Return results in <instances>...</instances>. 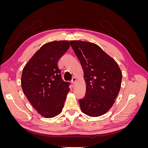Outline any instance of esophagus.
<instances>
[{
	"mask_svg": "<svg viewBox=\"0 0 148 148\" xmlns=\"http://www.w3.org/2000/svg\"><path fill=\"white\" fill-rule=\"evenodd\" d=\"M76 82H77V78H76L75 77H73L72 78V79H71V84H74L76 83Z\"/></svg>",
	"mask_w": 148,
	"mask_h": 148,
	"instance_id": "1",
	"label": "esophagus"
}]
</instances>
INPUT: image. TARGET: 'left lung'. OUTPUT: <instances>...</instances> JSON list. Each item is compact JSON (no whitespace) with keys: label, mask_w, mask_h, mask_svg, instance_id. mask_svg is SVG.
<instances>
[{"label":"left lung","mask_w":148,"mask_h":148,"mask_svg":"<svg viewBox=\"0 0 148 148\" xmlns=\"http://www.w3.org/2000/svg\"><path fill=\"white\" fill-rule=\"evenodd\" d=\"M70 42L81 63L86 85L85 96L79 100L80 109L90 117L104 115L112 107L120 91L122 79L120 67L96 44Z\"/></svg>","instance_id":"8db88e82"}]
</instances>
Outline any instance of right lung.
I'll list each match as a JSON object with an SVG mask.
<instances>
[{
	"label": "right lung",
	"instance_id": "right-lung-1",
	"mask_svg": "<svg viewBox=\"0 0 148 148\" xmlns=\"http://www.w3.org/2000/svg\"><path fill=\"white\" fill-rule=\"evenodd\" d=\"M70 46L67 41H54L40 47L23 68L21 88L38 112L45 118L59 115L63 109L68 82L62 80L58 61Z\"/></svg>",
	"mask_w": 148,
	"mask_h": 148
}]
</instances>
